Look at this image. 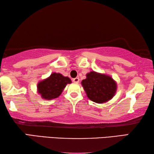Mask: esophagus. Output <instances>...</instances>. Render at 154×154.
I'll return each instance as SVG.
<instances>
[{
	"instance_id": "1",
	"label": "esophagus",
	"mask_w": 154,
	"mask_h": 154,
	"mask_svg": "<svg viewBox=\"0 0 154 154\" xmlns=\"http://www.w3.org/2000/svg\"><path fill=\"white\" fill-rule=\"evenodd\" d=\"M72 81L74 83H76V84H77V83L79 82V77H76V78H74V79H72Z\"/></svg>"
}]
</instances>
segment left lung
<instances>
[{"mask_svg":"<svg viewBox=\"0 0 154 154\" xmlns=\"http://www.w3.org/2000/svg\"><path fill=\"white\" fill-rule=\"evenodd\" d=\"M82 85L91 101L103 103L112 99L116 91V83L109 75L91 71L86 74V79Z\"/></svg>","mask_w":154,"mask_h":154,"instance_id":"1","label":"left lung"}]
</instances>
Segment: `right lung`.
Returning <instances> with one entry per match:
<instances>
[{
  "mask_svg": "<svg viewBox=\"0 0 154 154\" xmlns=\"http://www.w3.org/2000/svg\"><path fill=\"white\" fill-rule=\"evenodd\" d=\"M71 80L60 73L53 72L46 79L38 84V92L42 99L51 100L57 98L62 94L68 84H71Z\"/></svg>",
  "mask_w": 154,
  "mask_h": 154,
  "instance_id": "obj_1",
  "label": "right lung"
}]
</instances>
